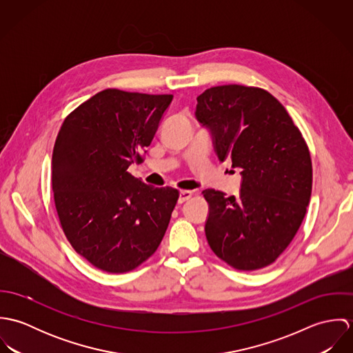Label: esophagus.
Instances as JSON below:
<instances>
[{
  "mask_svg": "<svg viewBox=\"0 0 353 353\" xmlns=\"http://www.w3.org/2000/svg\"><path fill=\"white\" fill-rule=\"evenodd\" d=\"M190 197H192V192H190V190H182V192L179 193L178 202L182 203V202L188 201Z\"/></svg>",
  "mask_w": 353,
  "mask_h": 353,
  "instance_id": "esophagus-1",
  "label": "esophagus"
}]
</instances>
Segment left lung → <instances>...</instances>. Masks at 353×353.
<instances>
[{
	"label": "left lung",
	"mask_w": 353,
	"mask_h": 353,
	"mask_svg": "<svg viewBox=\"0 0 353 353\" xmlns=\"http://www.w3.org/2000/svg\"><path fill=\"white\" fill-rule=\"evenodd\" d=\"M196 118L217 157L242 175L239 196L206 189L205 235L213 252L239 270L274 262L307 212L312 165L302 133L268 91L220 85L197 98Z\"/></svg>",
	"instance_id": "left-lung-1"
}]
</instances>
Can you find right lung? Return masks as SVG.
<instances>
[{"mask_svg": "<svg viewBox=\"0 0 353 353\" xmlns=\"http://www.w3.org/2000/svg\"><path fill=\"white\" fill-rule=\"evenodd\" d=\"M172 95L104 90L62 123L51 160L54 202L72 248L110 273L129 272L151 256L179 193L128 172L172 101Z\"/></svg>", "mask_w": 353, "mask_h": 353, "instance_id": "obj_1", "label": "right lung"}]
</instances>
